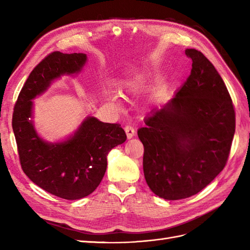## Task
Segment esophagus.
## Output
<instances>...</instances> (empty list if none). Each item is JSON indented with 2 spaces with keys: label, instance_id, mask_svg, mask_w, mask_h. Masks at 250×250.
I'll return each mask as SVG.
<instances>
[{
  "label": "esophagus",
  "instance_id": "esophagus-1",
  "mask_svg": "<svg viewBox=\"0 0 250 250\" xmlns=\"http://www.w3.org/2000/svg\"><path fill=\"white\" fill-rule=\"evenodd\" d=\"M125 131H126V134H127V138H128V139H131V138L134 137L135 129H134L133 126H131V125H126V126H125Z\"/></svg>",
  "mask_w": 250,
  "mask_h": 250
}]
</instances>
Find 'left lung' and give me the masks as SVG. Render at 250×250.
<instances>
[{
    "instance_id": "left-lung-1",
    "label": "left lung",
    "mask_w": 250,
    "mask_h": 250,
    "mask_svg": "<svg viewBox=\"0 0 250 250\" xmlns=\"http://www.w3.org/2000/svg\"><path fill=\"white\" fill-rule=\"evenodd\" d=\"M186 55L190 76L138 130L146 183L167 200L197 194L224 169L236 128L230 95L213 63L198 50Z\"/></svg>"
}]
</instances>
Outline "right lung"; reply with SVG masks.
<instances>
[{"mask_svg":"<svg viewBox=\"0 0 250 250\" xmlns=\"http://www.w3.org/2000/svg\"><path fill=\"white\" fill-rule=\"evenodd\" d=\"M86 54L55 51L30 73L13 108L12 129L21 167L35 185L57 197L76 200L92 194L107 167V155L127 137L118 123H103L89 117L71 139L48 144L35 132L29 118L31 100L46 90L51 81L63 74L78 73Z\"/></svg>","mask_w":250,"mask_h":250,"instance_id":"1","label":"right lung"}]
</instances>
